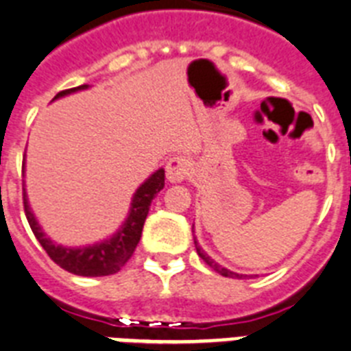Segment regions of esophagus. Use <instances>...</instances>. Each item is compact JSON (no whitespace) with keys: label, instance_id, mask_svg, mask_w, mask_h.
Here are the masks:
<instances>
[{"label":"esophagus","instance_id":"34e87169","mask_svg":"<svg viewBox=\"0 0 351 351\" xmlns=\"http://www.w3.org/2000/svg\"><path fill=\"white\" fill-rule=\"evenodd\" d=\"M191 169H193V164H191L189 158L184 157V155H175V157L169 158L166 166L167 180L173 182V184H180L191 175Z\"/></svg>","mask_w":351,"mask_h":351}]
</instances>
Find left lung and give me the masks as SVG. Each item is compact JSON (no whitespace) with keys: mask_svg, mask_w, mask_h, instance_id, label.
<instances>
[{"mask_svg":"<svg viewBox=\"0 0 351 351\" xmlns=\"http://www.w3.org/2000/svg\"><path fill=\"white\" fill-rule=\"evenodd\" d=\"M194 244H196V252H198L199 257H202L203 261L207 262L208 266H210L212 269L216 271V273H219V275H223V276H228V278H244V276H246V275H239V273H234V271H230V269H226V267H223V266H221V264H217V262L214 261V258L208 257L207 253H205V250H202V246H199V244H198L196 237H194Z\"/></svg>","mask_w":351,"mask_h":351,"instance_id":"obj_1","label":"left lung"}]
</instances>
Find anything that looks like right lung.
<instances>
[{"instance_id":"right-lung-1","label":"right lung","mask_w":351,"mask_h":351,"mask_svg":"<svg viewBox=\"0 0 351 351\" xmlns=\"http://www.w3.org/2000/svg\"><path fill=\"white\" fill-rule=\"evenodd\" d=\"M85 89H89L87 84L75 87V89L62 90L53 99L64 98L67 94ZM23 169H25V160H23ZM164 178H166V175H164V169L160 167L139 185V189L135 191L134 198H132L130 212H128V217L125 219V223L121 225L116 234L108 237V239L101 241V243L78 246V248H67V246L53 243L48 235L44 234L39 221L34 216L30 203H28V196H26V189L23 187V203H25L26 219L30 223L32 232L40 243V246L46 250L49 258L55 264H58L62 269L80 276L114 275L134 255L135 248H137V244L141 241V234H143L144 221H146V216L149 212V205H152L153 198L164 189Z\"/></svg>"}]
</instances>
